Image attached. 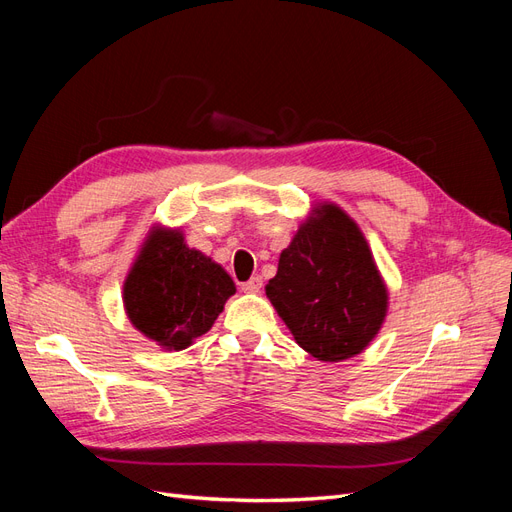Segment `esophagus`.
I'll return each instance as SVG.
<instances>
[{
  "instance_id": "obj_1",
  "label": "esophagus",
  "mask_w": 512,
  "mask_h": 512,
  "mask_svg": "<svg viewBox=\"0 0 512 512\" xmlns=\"http://www.w3.org/2000/svg\"><path fill=\"white\" fill-rule=\"evenodd\" d=\"M241 290L247 294H258L262 290V280L260 277H250V280L241 284Z\"/></svg>"
}]
</instances>
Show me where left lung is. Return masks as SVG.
<instances>
[{
  "mask_svg": "<svg viewBox=\"0 0 512 512\" xmlns=\"http://www.w3.org/2000/svg\"><path fill=\"white\" fill-rule=\"evenodd\" d=\"M267 297L318 361L359 354L380 331L389 294L374 258L348 215L322 205L282 252Z\"/></svg>",
  "mask_w": 512,
  "mask_h": 512,
  "instance_id": "1",
  "label": "left lung"
}]
</instances>
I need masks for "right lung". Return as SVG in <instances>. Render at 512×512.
<instances>
[{
  "label": "right lung",
  "instance_id": "right-lung-1",
  "mask_svg": "<svg viewBox=\"0 0 512 512\" xmlns=\"http://www.w3.org/2000/svg\"><path fill=\"white\" fill-rule=\"evenodd\" d=\"M230 294H235L230 275L190 250L179 230H153L123 284V303L134 327L173 350L205 335Z\"/></svg>",
  "mask_w": 512,
  "mask_h": 512
}]
</instances>
